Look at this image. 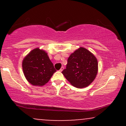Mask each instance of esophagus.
Listing matches in <instances>:
<instances>
[{
    "label": "esophagus",
    "mask_w": 126,
    "mask_h": 126,
    "mask_svg": "<svg viewBox=\"0 0 126 126\" xmlns=\"http://www.w3.org/2000/svg\"><path fill=\"white\" fill-rule=\"evenodd\" d=\"M63 69H64V67H62L61 68H60V72H62V71H63Z\"/></svg>",
    "instance_id": "1"
}]
</instances>
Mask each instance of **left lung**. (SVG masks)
I'll return each mask as SVG.
<instances>
[{
    "label": "left lung",
    "instance_id": "1",
    "mask_svg": "<svg viewBox=\"0 0 126 126\" xmlns=\"http://www.w3.org/2000/svg\"><path fill=\"white\" fill-rule=\"evenodd\" d=\"M62 73L73 86L78 88L86 87L97 75V59L87 49L80 47L70 54L66 68Z\"/></svg>",
    "mask_w": 126,
    "mask_h": 126
}]
</instances>
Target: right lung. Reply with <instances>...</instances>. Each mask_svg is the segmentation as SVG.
Listing matches in <instances>:
<instances>
[{
  "label": "right lung",
  "mask_w": 126,
  "mask_h": 126,
  "mask_svg": "<svg viewBox=\"0 0 126 126\" xmlns=\"http://www.w3.org/2000/svg\"><path fill=\"white\" fill-rule=\"evenodd\" d=\"M22 69L27 80L40 86L47 83L56 72L47 53L38 48L32 50L24 59Z\"/></svg>",
  "instance_id": "right-lung-1"
}]
</instances>
